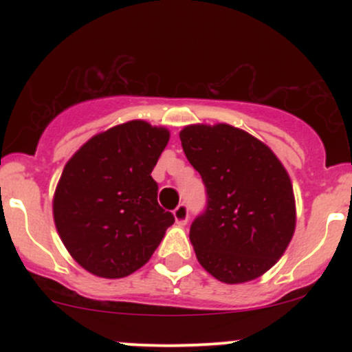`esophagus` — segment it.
I'll use <instances>...</instances> for the list:
<instances>
[{
    "instance_id": "esophagus-1",
    "label": "esophagus",
    "mask_w": 352,
    "mask_h": 352,
    "mask_svg": "<svg viewBox=\"0 0 352 352\" xmlns=\"http://www.w3.org/2000/svg\"><path fill=\"white\" fill-rule=\"evenodd\" d=\"M173 218H175L177 225H180V227L187 225V221H188V208H187V205L180 204L179 207L173 210Z\"/></svg>"
}]
</instances>
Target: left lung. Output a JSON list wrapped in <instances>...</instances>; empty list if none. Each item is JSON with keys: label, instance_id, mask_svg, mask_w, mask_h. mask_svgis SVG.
Listing matches in <instances>:
<instances>
[{"label": "left lung", "instance_id": "1", "mask_svg": "<svg viewBox=\"0 0 352 352\" xmlns=\"http://www.w3.org/2000/svg\"><path fill=\"white\" fill-rule=\"evenodd\" d=\"M180 140L207 190V208L190 227L197 260L228 285L261 276L294 233L288 172L268 145L228 124L187 125Z\"/></svg>", "mask_w": 352, "mask_h": 352}]
</instances>
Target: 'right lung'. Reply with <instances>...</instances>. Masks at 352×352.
Segmentation results:
<instances>
[{"label": "right lung", "instance_id": "obj_1", "mask_svg": "<svg viewBox=\"0 0 352 352\" xmlns=\"http://www.w3.org/2000/svg\"><path fill=\"white\" fill-rule=\"evenodd\" d=\"M168 139L165 127L131 120L89 139L64 167L52 215L89 273L112 280L137 272L175 221L157 201L151 175Z\"/></svg>", "mask_w": 352, "mask_h": 352}]
</instances>
